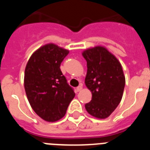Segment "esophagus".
Segmentation results:
<instances>
[{
	"label": "esophagus",
	"instance_id": "obj_1",
	"mask_svg": "<svg viewBox=\"0 0 150 150\" xmlns=\"http://www.w3.org/2000/svg\"><path fill=\"white\" fill-rule=\"evenodd\" d=\"M82 88H83V86H82V85H80V86H79L76 88V91H80L82 90Z\"/></svg>",
	"mask_w": 150,
	"mask_h": 150
}]
</instances>
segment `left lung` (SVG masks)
Here are the masks:
<instances>
[{
	"mask_svg": "<svg viewBox=\"0 0 150 150\" xmlns=\"http://www.w3.org/2000/svg\"><path fill=\"white\" fill-rule=\"evenodd\" d=\"M87 62L85 83L91 91V100L85 107L91 116L106 119L120 103L125 77L120 61L104 46H97L82 52Z\"/></svg>",
	"mask_w": 150,
	"mask_h": 150,
	"instance_id": "left-lung-1",
	"label": "left lung"
}]
</instances>
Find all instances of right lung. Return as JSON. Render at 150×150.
Instances as JSON below:
<instances>
[{
	"mask_svg": "<svg viewBox=\"0 0 150 150\" xmlns=\"http://www.w3.org/2000/svg\"><path fill=\"white\" fill-rule=\"evenodd\" d=\"M69 50L54 43L40 47L30 57L24 77L28 100L34 112L46 122L64 116L75 96L60 69Z\"/></svg>",
	"mask_w": 150,
	"mask_h": 150,
	"instance_id": "1",
	"label": "right lung"
}]
</instances>
